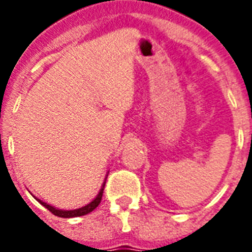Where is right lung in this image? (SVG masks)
Masks as SVG:
<instances>
[{"label": "right lung", "instance_id": "obj_1", "mask_svg": "<svg viewBox=\"0 0 252 252\" xmlns=\"http://www.w3.org/2000/svg\"><path fill=\"white\" fill-rule=\"evenodd\" d=\"M104 184H106V182L103 183L102 188H100V191H99L98 196L95 197L93 201H91L90 204H87V205H85V207L82 208H78V209H74V211H61V209H56V208H53L52 205H49V204L44 203V201H41V200L39 199H35L39 201V203L43 205V207H45L47 209H48L51 213H53L55 216H57V217H64V219H70V217H80V216H85L87 215V213H90V212H93L95 209V208L98 207L99 204H100V201H102V196H103V189H104Z\"/></svg>", "mask_w": 252, "mask_h": 252}]
</instances>
